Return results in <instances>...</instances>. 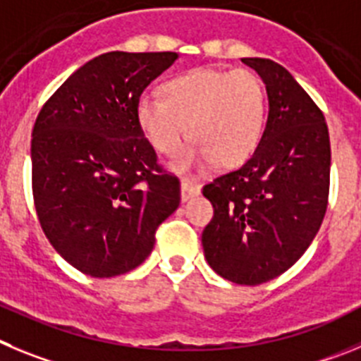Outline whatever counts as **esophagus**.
I'll return each mask as SVG.
<instances>
[{
  "instance_id": "34e87169",
  "label": "esophagus",
  "mask_w": 361,
  "mask_h": 361,
  "mask_svg": "<svg viewBox=\"0 0 361 361\" xmlns=\"http://www.w3.org/2000/svg\"><path fill=\"white\" fill-rule=\"evenodd\" d=\"M201 187L197 183H192V181H181V201L183 203H187V201H190L192 197H196L197 194H200Z\"/></svg>"
}]
</instances>
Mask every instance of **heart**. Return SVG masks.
<instances>
[{
  "label": "heart",
  "mask_w": 361,
  "mask_h": 361,
  "mask_svg": "<svg viewBox=\"0 0 361 361\" xmlns=\"http://www.w3.org/2000/svg\"><path fill=\"white\" fill-rule=\"evenodd\" d=\"M136 120L152 149L174 157L185 140L194 142L173 165L190 173L214 164L233 169L259 147L266 124V92L257 73L245 68H196L167 80L161 99L144 95Z\"/></svg>",
  "instance_id": "b5f03b06"
}]
</instances>
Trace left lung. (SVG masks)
I'll list each match as a JSON object with an SVG mask.
<instances>
[{"instance_id":"1","label":"left lung","mask_w":361,"mask_h":361,"mask_svg":"<svg viewBox=\"0 0 361 361\" xmlns=\"http://www.w3.org/2000/svg\"><path fill=\"white\" fill-rule=\"evenodd\" d=\"M241 61L264 82L268 120L252 158L203 187L214 217L201 243L217 275L257 286L290 269L322 225L331 145L322 111L290 71L261 57Z\"/></svg>"}]
</instances>
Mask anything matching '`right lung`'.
<instances>
[{
	"label": "right lung",
	"mask_w": 361,
	"mask_h": 361,
	"mask_svg": "<svg viewBox=\"0 0 361 361\" xmlns=\"http://www.w3.org/2000/svg\"><path fill=\"white\" fill-rule=\"evenodd\" d=\"M174 51H108L71 73L32 131V192L55 252L90 277L140 266L154 232L180 204V181L161 171L138 128L136 102Z\"/></svg>",
	"instance_id": "1"
}]
</instances>
